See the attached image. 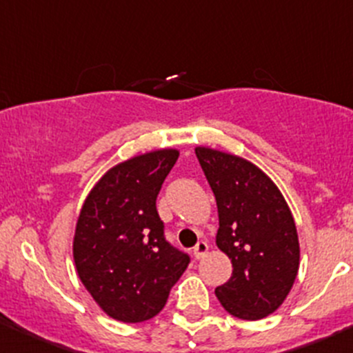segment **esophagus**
Here are the masks:
<instances>
[{"mask_svg": "<svg viewBox=\"0 0 353 353\" xmlns=\"http://www.w3.org/2000/svg\"><path fill=\"white\" fill-rule=\"evenodd\" d=\"M208 243H206V241H199V243L194 245V249H193V254H194V258L196 259H201V258H205V254L206 252H208Z\"/></svg>", "mask_w": 353, "mask_h": 353, "instance_id": "esophagus-1", "label": "esophagus"}]
</instances>
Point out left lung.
I'll list each match as a JSON object with an SVG mask.
<instances>
[{"label": "left lung", "instance_id": "1", "mask_svg": "<svg viewBox=\"0 0 353 353\" xmlns=\"http://www.w3.org/2000/svg\"><path fill=\"white\" fill-rule=\"evenodd\" d=\"M194 152L216 199V245L234 268L229 282L215 288L216 297L236 318H265L285 301L297 276L299 239L290 208L254 163L205 147Z\"/></svg>", "mask_w": 353, "mask_h": 353}]
</instances>
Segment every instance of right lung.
I'll list each match as a JSON object with an SVG mask.
<instances>
[{"label":"right lung","mask_w":353,"mask_h":353,"mask_svg":"<svg viewBox=\"0 0 353 353\" xmlns=\"http://www.w3.org/2000/svg\"><path fill=\"white\" fill-rule=\"evenodd\" d=\"M179 152L167 148L112 167L77 222L78 276L105 314L141 323L159 314L191 258L167 243L157 196Z\"/></svg>","instance_id":"obj_1"}]
</instances>
